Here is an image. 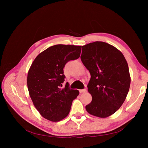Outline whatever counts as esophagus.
Returning a JSON list of instances; mask_svg holds the SVG:
<instances>
[{
    "mask_svg": "<svg viewBox=\"0 0 148 148\" xmlns=\"http://www.w3.org/2000/svg\"><path fill=\"white\" fill-rule=\"evenodd\" d=\"M86 91V89L84 88V89H80L79 90V92L80 93H84Z\"/></svg>",
    "mask_w": 148,
    "mask_h": 148,
    "instance_id": "1",
    "label": "esophagus"
}]
</instances>
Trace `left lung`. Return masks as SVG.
<instances>
[{
	"label": "left lung",
	"mask_w": 148,
	"mask_h": 148,
	"mask_svg": "<svg viewBox=\"0 0 148 148\" xmlns=\"http://www.w3.org/2000/svg\"><path fill=\"white\" fill-rule=\"evenodd\" d=\"M81 60L91 74L87 86L92 101L86 109L98 117H109L122 106L128 92L131 79L127 62L117 48L101 41L82 46Z\"/></svg>",
	"instance_id": "1"
}]
</instances>
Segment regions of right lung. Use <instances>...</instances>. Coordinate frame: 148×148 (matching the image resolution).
I'll use <instances>...</instances> for the list:
<instances>
[{
  "instance_id": "1",
  "label": "right lung",
  "mask_w": 148,
  "mask_h": 148,
  "mask_svg": "<svg viewBox=\"0 0 148 148\" xmlns=\"http://www.w3.org/2000/svg\"><path fill=\"white\" fill-rule=\"evenodd\" d=\"M81 46L57 44L36 57L28 71L27 85L33 104L44 118L59 122L69 115L79 91L71 89L65 81L64 68L70 60L80 56Z\"/></svg>"
}]
</instances>
